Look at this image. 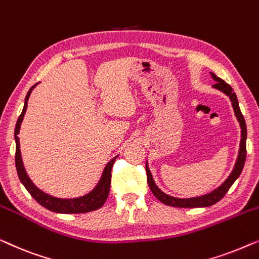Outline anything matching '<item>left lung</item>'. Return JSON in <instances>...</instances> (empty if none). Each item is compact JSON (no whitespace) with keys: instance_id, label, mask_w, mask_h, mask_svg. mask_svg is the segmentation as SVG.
Masks as SVG:
<instances>
[{"instance_id":"1","label":"left lung","mask_w":259,"mask_h":259,"mask_svg":"<svg viewBox=\"0 0 259 259\" xmlns=\"http://www.w3.org/2000/svg\"><path fill=\"white\" fill-rule=\"evenodd\" d=\"M211 76H212L213 81L216 82V84H213L212 87L214 89L220 90V92L224 93L227 96L230 98L232 108H234L236 118L239 122L240 125V144H239V151H238V156L237 159H236L235 166L232 169L231 174L229 175V177L225 180L223 183H222L220 187L214 189L209 194L198 196V197H191V198H177L174 197V196H169L166 195L165 192H163L161 189H159L157 185H156L154 178H152V175L149 170L148 166V162L145 164V170H147V176H148V184L150 190L152 191V194L158 201H161L163 204L169 206H175V207H206V206H211L213 204H216L218 201H221L222 198L224 197L225 194L229 191V189L231 188V185L235 183V181L239 177L240 172H242L244 163H245V158H246V124H245V119H244L242 111L239 109V104H238V100L236 94L234 93V90L230 85L228 84L227 82H224L223 79L217 77L213 72H210Z\"/></svg>"}]
</instances>
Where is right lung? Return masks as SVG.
I'll return each mask as SVG.
<instances>
[{
    "label": "right lung",
    "mask_w": 259,
    "mask_h": 259,
    "mask_svg": "<svg viewBox=\"0 0 259 259\" xmlns=\"http://www.w3.org/2000/svg\"><path fill=\"white\" fill-rule=\"evenodd\" d=\"M36 85H37V83L29 89V92L24 100L23 110H22L20 117H19V119H17L16 126H15V142H16L15 164H16L17 175H19L21 183L24 185V188L27 189L29 194H30L32 197L35 198V201H37L42 206H45L46 209H48L50 211H54V212H57V213H84V212H90V211L100 209L101 206H103L105 201H107L109 191H110L111 169H112V165H114L115 159L117 158V156L112 158L111 161H109L108 164L105 165L103 172H102V176L100 178V181H98L96 187H95L93 190L88 192L87 195L81 196V197H76V198L54 197V196L47 194V192L42 191L41 189H38L34 183H32V181L30 180V178H29L27 171H25V169H24L23 161H22L21 149H20V138L17 135L20 134L21 123H22V121H23L25 111H27L29 96H30L32 89H34Z\"/></svg>",
    "instance_id": "obj_1"
}]
</instances>
